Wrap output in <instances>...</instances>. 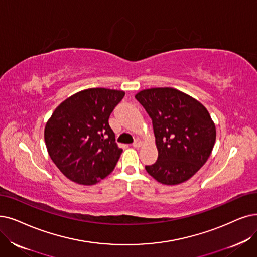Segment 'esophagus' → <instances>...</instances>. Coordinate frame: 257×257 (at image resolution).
<instances>
[{
  "mask_svg": "<svg viewBox=\"0 0 257 257\" xmlns=\"http://www.w3.org/2000/svg\"><path fill=\"white\" fill-rule=\"evenodd\" d=\"M141 145H142L141 140H140V139H136V140L134 141V143H133V147H134V148H140Z\"/></svg>",
  "mask_w": 257,
  "mask_h": 257,
  "instance_id": "1",
  "label": "esophagus"
}]
</instances>
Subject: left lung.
I'll return each instance as SVG.
<instances>
[{
	"instance_id": "obj_1",
	"label": "left lung",
	"mask_w": 257,
	"mask_h": 257,
	"mask_svg": "<svg viewBox=\"0 0 257 257\" xmlns=\"http://www.w3.org/2000/svg\"><path fill=\"white\" fill-rule=\"evenodd\" d=\"M152 119L157 161L146 166L158 182L175 186L190 179L207 162L216 128L199 101L172 87L143 89L135 96Z\"/></svg>"
}]
</instances>
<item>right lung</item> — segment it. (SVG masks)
<instances>
[{"instance_id":"add662e5","label":"right lung","mask_w":257,"mask_h":257,"mask_svg":"<svg viewBox=\"0 0 257 257\" xmlns=\"http://www.w3.org/2000/svg\"><path fill=\"white\" fill-rule=\"evenodd\" d=\"M122 90L88 88L64 100L47 121L44 139L57 168L71 181L90 186L115 169L118 148L108 118Z\"/></svg>"}]
</instances>
